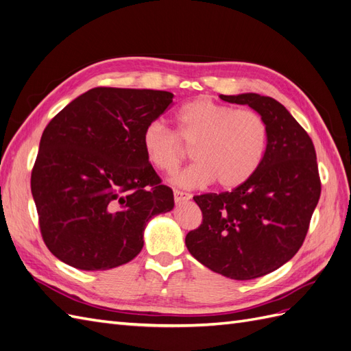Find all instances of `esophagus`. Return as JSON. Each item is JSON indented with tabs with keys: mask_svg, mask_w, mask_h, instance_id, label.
I'll return each instance as SVG.
<instances>
[{
	"mask_svg": "<svg viewBox=\"0 0 351 351\" xmlns=\"http://www.w3.org/2000/svg\"><path fill=\"white\" fill-rule=\"evenodd\" d=\"M192 195H189L186 192H182V190H174V200L177 204H182V202H187Z\"/></svg>",
	"mask_w": 351,
	"mask_h": 351,
	"instance_id": "esophagus-1",
	"label": "esophagus"
}]
</instances>
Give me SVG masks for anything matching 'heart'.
Instances as JSON below:
<instances>
[{
    "mask_svg": "<svg viewBox=\"0 0 351 351\" xmlns=\"http://www.w3.org/2000/svg\"><path fill=\"white\" fill-rule=\"evenodd\" d=\"M177 120L178 134L159 120L147 123L142 133L147 162L165 174H173L184 161L181 142L193 146L196 162L173 178L177 186L197 189L217 182L228 190L258 171L267 151L268 127L256 111L199 97L180 108Z\"/></svg>",
    "mask_w": 351,
    "mask_h": 351,
    "instance_id": "b5f03b06",
    "label": "heart"
}]
</instances>
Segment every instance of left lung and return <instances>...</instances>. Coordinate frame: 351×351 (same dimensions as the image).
<instances>
[{"label": "left lung", "mask_w": 351, "mask_h": 351, "mask_svg": "<svg viewBox=\"0 0 351 351\" xmlns=\"http://www.w3.org/2000/svg\"><path fill=\"white\" fill-rule=\"evenodd\" d=\"M249 105L268 127L262 162L231 192L195 196L202 224L187 232L190 254L231 280L278 269L299 252L321 196L313 142L282 104L258 93L219 95Z\"/></svg>", "instance_id": "obj_1"}]
</instances>
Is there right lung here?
<instances>
[{
    "instance_id": "obj_1",
    "label": "right lung",
    "mask_w": 351,
    "mask_h": 351,
    "mask_svg": "<svg viewBox=\"0 0 351 351\" xmlns=\"http://www.w3.org/2000/svg\"><path fill=\"white\" fill-rule=\"evenodd\" d=\"M174 95L93 88L45 127L32 169L42 239L56 258L83 271L134 259L152 217L174 208L173 190L147 162L145 125Z\"/></svg>"
}]
</instances>
